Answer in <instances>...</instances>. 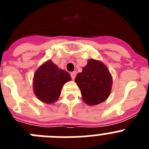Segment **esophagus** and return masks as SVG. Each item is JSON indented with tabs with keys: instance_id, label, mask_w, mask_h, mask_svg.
I'll return each instance as SVG.
<instances>
[{
	"instance_id": "1",
	"label": "esophagus",
	"mask_w": 149,
	"mask_h": 149,
	"mask_svg": "<svg viewBox=\"0 0 149 149\" xmlns=\"http://www.w3.org/2000/svg\"><path fill=\"white\" fill-rule=\"evenodd\" d=\"M71 77H72V80H74V78L76 77V72H71Z\"/></svg>"
}]
</instances>
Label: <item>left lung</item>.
Wrapping results in <instances>:
<instances>
[{"instance_id": "8db88e82", "label": "left lung", "mask_w": 149, "mask_h": 149, "mask_svg": "<svg viewBox=\"0 0 149 149\" xmlns=\"http://www.w3.org/2000/svg\"><path fill=\"white\" fill-rule=\"evenodd\" d=\"M75 82L81 89L84 102L92 106L108 98L113 80L108 68L102 62L90 59L82 72L77 74Z\"/></svg>"}]
</instances>
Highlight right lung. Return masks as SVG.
I'll list each match as a JSON object with an SVG mask.
<instances>
[{"instance_id": "obj_1", "label": "right lung", "mask_w": 149, "mask_h": 149, "mask_svg": "<svg viewBox=\"0 0 149 149\" xmlns=\"http://www.w3.org/2000/svg\"><path fill=\"white\" fill-rule=\"evenodd\" d=\"M70 74L62 70L51 60H48L38 68L33 77V91L39 100L52 104L57 101L63 86L71 81Z\"/></svg>"}]
</instances>
